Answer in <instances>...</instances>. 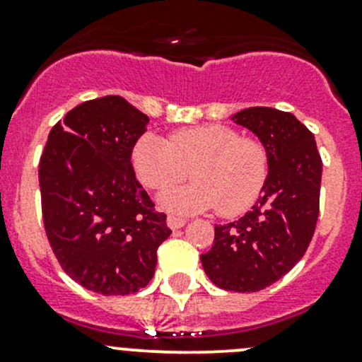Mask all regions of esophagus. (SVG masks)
Listing matches in <instances>:
<instances>
[{"instance_id": "obj_1", "label": "esophagus", "mask_w": 362, "mask_h": 362, "mask_svg": "<svg viewBox=\"0 0 362 362\" xmlns=\"http://www.w3.org/2000/svg\"><path fill=\"white\" fill-rule=\"evenodd\" d=\"M166 223H168L170 229L177 230V229H180V227L185 226V220L178 218V216H175V215H168V218H166Z\"/></svg>"}]
</instances>
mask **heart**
<instances>
[{
  "mask_svg": "<svg viewBox=\"0 0 362 362\" xmlns=\"http://www.w3.org/2000/svg\"><path fill=\"white\" fill-rule=\"evenodd\" d=\"M132 161L146 187L165 191L191 175L187 187L163 194L166 208L180 213L216 208L222 216L248 211L269 177L264 144L226 124H203L173 132L168 140L144 133L135 142Z\"/></svg>",
  "mask_w": 362,
  "mask_h": 362,
  "instance_id": "b5f03b06",
  "label": "heart"
}]
</instances>
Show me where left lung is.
<instances>
[{"label":"left lung","mask_w":362,"mask_h":362,"mask_svg":"<svg viewBox=\"0 0 362 362\" xmlns=\"http://www.w3.org/2000/svg\"><path fill=\"white\" fill-rule=\"evenodd\" d=\"M234 121L251 130L269 152V177L253 210L215 226L201 264L211 283L250 293L290 272L309 248L319 216L322 161L314 135L291 112L250 107Z\"/></svg>","instance_id":"left-lung-1"}]
</instances>
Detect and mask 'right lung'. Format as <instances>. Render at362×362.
Wrapping results in <instances>:
<instances>
[{
	"label": "right lung",
	"instance_id": "right-lung-1",
	"mask_svg": "<svg viewBox=\"0 0 362 362\" xmlns=\"http://www.w3.org/2000/svg\"><path fill=\"white\" fill-rule=\"evenodd\" d=\"M149 117L117 95L76 105L40 159L45 232L60 267L100 295H132L154 276L171 234L136 180L132 151Z\"/></svg>",
	"mask_w": 362,
	"mask_h": 362
}]
</instances>
